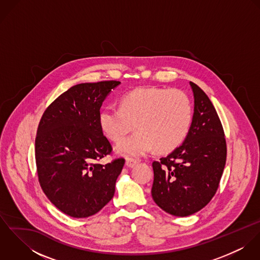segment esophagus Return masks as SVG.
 <instances>
[{
  "label": "esophagus",
  "instance_id": "esophagus-1",
  "mask_svg": "<svg viewBox=\"0 0 260 260\" xmlns=\"http://www.w3.org/2000/svg\"><path fill=\"white\" fill-rule=\"evenodd\" d=\"M137 164V160L134 158H126V165L127 167H134Z\"/></svg>",
  "mask_w": 260,
  "mask_h": 260
}]
</instances>
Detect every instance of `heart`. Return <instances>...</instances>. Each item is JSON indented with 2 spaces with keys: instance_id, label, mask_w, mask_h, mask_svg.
I'll list each match as a JSON object with an SVG mask.
<instances>
[{
  "instance_id": "heart-1",
  "label": "heart",
  "mask_w": 260,
  "mask_h": 260,
  "mask_svg": "<svg viewBox=\"0 0 260 260\" xmlns=\"http://www.w3.org/2000/svg\"><path fill=\"white\" fill-rule=\"evenodd\" d=\"M192 121L191 101L179 89L139 88L124 94L120 108L105 107L99 114L104 135L119 142L132 129L138 131L121 141L116 150L122 155L141 156L152 149L170 152L186 138Z\"/></svg>"
}]
</instances>
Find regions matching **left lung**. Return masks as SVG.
Here are the masks:
<instances>
[{
    "mask_svg": "<svg viewBox=\"0 0 260 260\" xmlns=\"http://www.w3.org/2000/svg\"><path fill=\"white\" fill-rule=\"evenodd\" d=\"M194 114L185 141L152 163L151 194L165 212L185 217L205 207L215 195L226 162L221 121L204 91L190 82Z\"/></svg>",
    "mask_w": 260,
    "mask_h": 260,
    "instance_id": "left-lung-1",
    "label": "left lung"
}]
</instances>
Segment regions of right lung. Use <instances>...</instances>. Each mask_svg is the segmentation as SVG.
Here are the masks:
<instances>
[{
    "label": "right lung",
    "instance_id": "add662e5",
    "mask_svg": "<svg viewBox=\"0 0 260 260\" xmlns=\"http://www.w3.org/2000/svg\"><path fill=\"white\" fill-rule=\"evenodd\" d=\"M119 81L75 85L56 98L38 125V180L48 199L65 214L83 218L100 211L114 196L124 158L100 160L113 151L100 124V108Z\"/></svg>",
    "mask_w": 260,
    "mask_h": 260
}]
</instances>
